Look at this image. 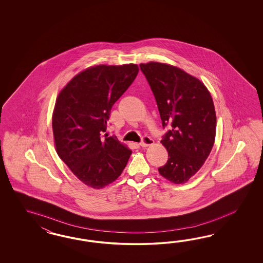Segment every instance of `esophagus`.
<instances>
[{
    "mask_svg": "<svg viewBox=\"0 0 263 263\" xmlns=\"http://www.w3.org/2000/svg\"><path fill=\"white\" fill-rule=\"evenodd\" d=\"M153 143H154V141L152 140V138L145 136V137H143V142L141 143V146H142V147H147V146H149V145H152Z\"/></svg>",
    "mask_w": 263,
    "mask_h": 263,
    "instance_id": "esophagus-1",
    "label": "esophagus"
}]
</instances>
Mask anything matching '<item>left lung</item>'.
Wrapping results in <instances>:
<instances>
[{"instance_id": "1", "label": "left lung", "mask_w": 263, "mask_h": 263, "mask_svg": "<svg viewBox=\"0 0 263 263\" xmlns=\"http://www.w3.org/2000/svg\"><path fill=\"white\" fill-rule=\"evenodd\" d=\"M155 96L163 127H172L161 143L167 164L160 175L172 183H186L196 175L214 145L216 112L211 95L200 80L175 65L140 64Z\"/></svg>"}]
</instances>
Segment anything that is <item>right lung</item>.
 <instances>
[{"label": "right lung", "mask_w": 263, "mask_h": 263, "mask_svg": "<svg viewBox=\"0 0 263 263\" xmlns=\"http://www.w3.org/2000/svg\"><path fill=\"white\" fill-rule=\"evenodd\" d=\"M139 72L135 64H99L75 75L59 93L52 117L58 155L82 182L95 189L112 183L132 151L107 129L112 105Z\"/></svg>", "instance_id": "1"}]
</instances>
